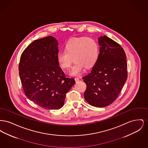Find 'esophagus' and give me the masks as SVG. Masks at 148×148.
Listing matches in <instances>:
<instances>
[{"mask_svg":"<svg viewBox=\"0 0 148 148\" xmlns=\"http://www.w3.org/2000/svg\"><path fill=\"white\" fill-rule=\"evenodd\" d=\"M79 80H80V79H79V77H75V82H77L78 81H79Z\"/></svg>","mask_w":148,"mask_h":148,"instance_id":"esophagus-1","label":"esophagus"}]
</instances>
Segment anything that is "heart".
<instances>
[{
  "label": "heart",
  "instance_id": "obj_1",
  "mask_svg": "<svg viewBox=\"0 0 148 148\" xmlns=\"http://www.w3.org/2000/svg\"><path fill=\"white\" fill-rule=\"evenodd\" d=\"M64 51L58 54L57 61L62 68L67 69L71 67L73 57L74 63L70 73L72 75H80L84 67L91 68L98 60V43L90 37L83 36L70 39L64 44Z\"/></svg>",
  "mask_w": 148,
  "mask_h": 148
}]
</instances>
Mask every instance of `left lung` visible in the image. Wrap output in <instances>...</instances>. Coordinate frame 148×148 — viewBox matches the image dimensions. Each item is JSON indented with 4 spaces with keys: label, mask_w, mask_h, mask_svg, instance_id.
I'll return each instance as SVG.
<instances>
[{
    "label": "left lung",
    "mask_w": 148,
    "mask_h": 148,
    "mask_svg": "<svg viewBox=\"0 0 148 148\" xmlns=\"http://www.w3.org/2000/svg\"><path fill=\"white\" fill-rule=\"evenodd\" d=\"M98 60L91 71L82 77L86 85L85 100L102 108L112 104L119 95L127 77V56L121 46L106 35L99 38Z\"/></svg>",
    "instance_id": "obj_1"
}]
</instances>
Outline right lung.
I'll list each match as a JSON object with an SVG mask.
<instances>
[{
  "instance_id": "right-lung-1",
  "label": "right lung",
  "mask_w": 148,
  "mask_h": 148,
  "mask_svg": "<svg viewBox=\"0 0 148 148\" xmlns=\"http://www.w3.org/2000/svg\"><path fill=\"white\" fill-rule=\"evenodd\" d=\"M58 42L49 36L32 42L21 54L19 72L25 96L45 109H59L75 84L57 61Z\"/></svg>"
}]
</instances>
